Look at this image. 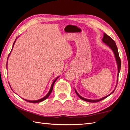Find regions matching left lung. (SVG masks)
<instances>
[{
    "label": "left lung",
    "instance_id": "left-lung-1",
    "mask_svg": "<svg viewBox=\"0 0 130 130\" xmlns=\"http://www.w3.org/2000/svg\"><path fill=\"white\" fill-rule=\"evenodd\" d=\"M103 42L105 43V44L107 45L109 48L111 49L114 53V55H115V56L116 58V62H117V66H118V75H117V85L115 87V89L113 90V92L110 93L109 94H108V95L106 96L105 97H103L101 98L100 99H97V100H90V99H86V98H84L83 97H82L81 96H80L78 93H77V92L76 91V89H75V91L76 94L77 95V96L79 97L81 99L83 100L84 101H87V102H89V103H96V102L98 101H100L102 100H104L105 99V98H106L107 97H108V96H109L111 94H112L114 92H115V90L116 88L117 87V85L118 84V76H119V74L120 73V68H121V60H120V58L119 57V53H118V48H117V46L116 45V42H115L113 39H112L111 37H110L107 34H106L105 33L104 34V37L103 38Z\"/></svg>",
    "mask_w": 130,
    "mask_h": 130
}]
</instances>
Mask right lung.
Here are the masks:
<instances>
[{
	"label": "right lung",
	"instance_id": "obj_1",
	"mask_svg": "<svg viewBox=\"0 0 130 130\" xmlns=\"http://www.w3.org/2000/svg\"><path fill=\"white\" fill-rule=\"evenodd\" d=\"M17 38L15 39V40L14 41V43H13V46H12V49H13V46H14V43H15V41H16ZM11 53H10V54L9 55V56H8V58H7V60H8L9 57V55H10ZM6 68H7V66H6ZM59 77H60V76H57V77L55 78V80L53 81V82L52 83V86H51V87H50V90H49V92L48 93V94H47L44 97L42 98V99H40L37 100H32V101H31V100H27L24 99H24V100H25V101H27V102H29V103H40V102H41V101H43L45 100L46 99H47V98H48L49 97V96L50 95V94L52 93V91H53V86H54V84H55V82H56V80L57 79V78H58Z\"/></svg>",
	"mask_w": 130,
	"mask_h": 130
}]
</instances>
